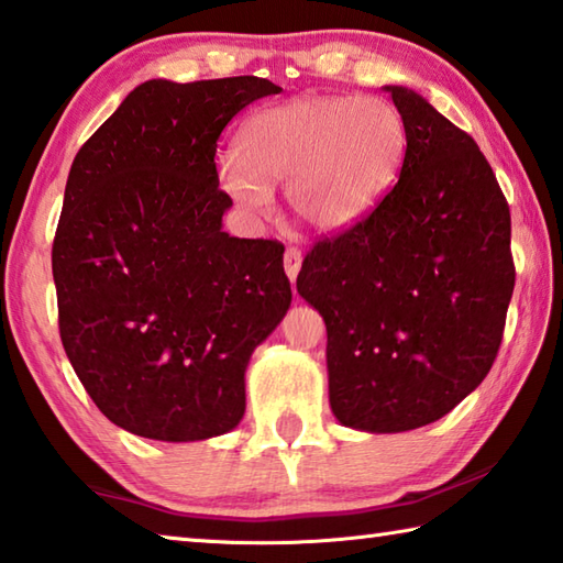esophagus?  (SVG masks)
Listing matches in <instances>:
<instances>
[{
	"instance_id": "34e87169",
	"label": "esophagus",
	"mask_w": 563,
	"mask_h": 563,
	"mask_svg": "<svg viewBox=\"0 0 563 563\" xmlns=\"http://www.w3.org/2000/svg\"><path fill=\"white\" fill-rule=\"evenodd\" d=\"M283 263H285V273H288L290 283H295V278H298V273H300V265H302V253L298 249H288L283 255Z\"/></svg>"
}]
</instances>
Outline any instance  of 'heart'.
<instances>
[{"label":"heart","instance_id":"heart-1","mask_svg":"<svg viewBox=\"0 0 563 563\" xmlns=\"http://www.w3.org/2000/svg\"><path fill=\"white\" fill-rule=\"evenodd\" d=\"M406 125L388 100L295 98L243 122L221 184L246 209H263L288 181V203L308 227L334 233L366 217L404 165Z\"/></svg>","mask_w":563,"mask_h":563}]
</instances>
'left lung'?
Masks as SVG:
<instances>
[{
  "mask_svg": "<svg viewBox=\"0 0 563 563\" xmlns=\"http://www.w3.org/2000/svg\"><path fill=\"white\" fill-rule=\"evenodd\" d=\"M406 125L394 189L354 227L317 241L298 292L327 324L336 421L413 431L483 384L515 290L512 221L475 140L426 98L386 86Z\"/></svg>",
  "mask_w": 563,
  "mask_h": 563,
  "instance_id": "8db88e82",
  "label": "left lung"
}]
</instances>
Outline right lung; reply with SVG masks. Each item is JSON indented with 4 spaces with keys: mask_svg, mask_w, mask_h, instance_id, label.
Listing matches in <instances>:
<instances>
[{
    "mask_svg": "<svg viewBox=\"0 0 563 563\" xmlns=\"http://www.w3.org/2000/svg\"><path fill=\"white\" fill-rule=\"evenodd\" d=\"M268 78L147 80L70 165L51 268L58 332L88 396L152 441L229 433L246 366L290 308L283 243L221 229L217 142Z\"/></svg>",
    "mask_w": 563,
    "mask_h": 563,
    "instance_id": "add662e5",
    "label": "right lung"
}]
</instances>
